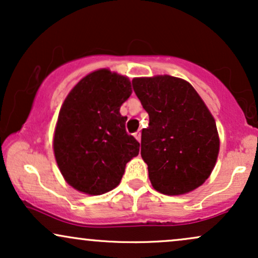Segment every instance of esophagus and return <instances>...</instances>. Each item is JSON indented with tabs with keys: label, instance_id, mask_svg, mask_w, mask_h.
<instances>
[{
	"label": "esophagus",
	"instance_id": "esophagus-1",
	"mask_svg": "<svg viewBox=\"0 0 258 258\" xmlns=\"http://www.w3.org/2000/svg\"><path fill=\"white\" fill-rule=\"evenodd\" d=\"M135 137H136V139H137L138 142H141V137H142V135H141V131H137L135 133Z\"/></svg>",
	"mask_w": 258,
	"mask_h": 258
}]
</instances>
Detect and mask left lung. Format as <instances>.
I'll use <instances>...</instances> for the list:
<instances>
[{"label": "left lung", "instance_id": "1", "mask_svg": "<svg viewBox=\"0 0 258 258\" xmlns=\"http://www.w3.org/2000/svg\"><path fill=\"white\" fill-rule=\"evenodd\" d=\"M149 115L142 130L141 155L154 189L179 195L209 178L220 152L214 116L194 87L170 75L132 80Z\"/></svg>", "mask_w": 258, "mask_h": 258}]
</instances>
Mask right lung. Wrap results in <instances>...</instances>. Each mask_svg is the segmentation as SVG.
<instances>
[{
	"instance_id": "obj_1",
	"label": "right lung",
	"mask_w": 258,
	"mask_h": 258,
	"mask_svg": "<svg viewBox=\"0 0 258 258\" xmlns=\"http://www.w3.org/2000/svg\"><path fill=\"white\" fill-rule=\"evenodd\" d=\"M126 76L100 69L85 76L65 98L53 149L61 174L73 188L100 195L119 185L139 143L126 132L120 106L131 96Z\"/></svg>"
}]
</instances>
